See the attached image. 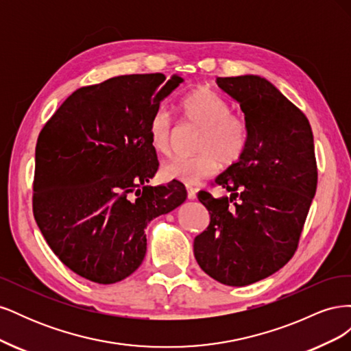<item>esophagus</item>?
Wrapping results in <instances>:
<instances>
[{"label":"esophagus","mask_w":351,"mask_h":351,"mask_svg":"<svg viewBox=\"0 0 351 351\" xmlns=\"http://www.w3.org/2000/svg\"><path fill=\"white\" fill-rule=\"evenodd\" d=\"M186 189H187V197H189L190 200H193V199H196V193H197V189H196V187H193V186H187Z\"/></svg>","instance_id":"esophagus-1"}]
</instances>
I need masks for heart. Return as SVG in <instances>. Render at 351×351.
<instances>
[{
    "mask_svg": "<svg viewBox=\"0 0 351 351\" xmlns=\"http://www.w3.org/2000/svg\"><path fill=\"white\" fill-rule=\"evenodd\" d=\"M184 120L197 127L193 156H178L164 162L165 178L187 184L197 183L217 171L218 165L231 167L243 158L249 145V125L241 115L231 112L230 105L210 88L200 86L180 102ZM177 129L165 110H158L149 121L147 136L154 151L169 155L174 149Z\"/></svg>",
    "mask_w": 351,
    "mask_h": 351,
    "instance_id": "1",
    "label": "heart"
}]
</instances>
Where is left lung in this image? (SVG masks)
<instances>
[{
  "instance_id": "obj_1",
  "label": "left lung",
  "mask_w": 351,
  "mask_h": 351,
  "mask_svg": "<svg viewBox=\"0 0 351 351\" xmlns=\"http://www.w3.org/2000/svg\"><path fill=\"white\" fill-rule=\"evenodd\" d=\"M234 98L249 125L243 158L217 177L230 196L199 192L210 215L196 236L195 258L209 277L243 287L269 277L299 246L317 186V167L309 120L259 76L217 77Z\"/></svg>"
}]
</instances>
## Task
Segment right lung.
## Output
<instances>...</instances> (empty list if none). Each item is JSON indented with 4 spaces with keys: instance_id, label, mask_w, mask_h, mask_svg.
Returning <instances> with one entry per match:
<instances>
[{
    "instance_id": "1",
    "label": "right lung",
    "mask_w": 351,
    "mask_h": 351,
    "mask_svg": "<svg viewBox=\"0 0 351 351\" xmlns=\"http://www.w3.org/2000/svg\"><path fill=\"white\" fill-rule=\"evenodd\" d=\"M182 77L125 74L74 90L40 130L34 217L80 277L114 284L145 258L149 222L183 204V183L145 186L158 169L147 127Z\"/></svg>"
}]
</instances>
